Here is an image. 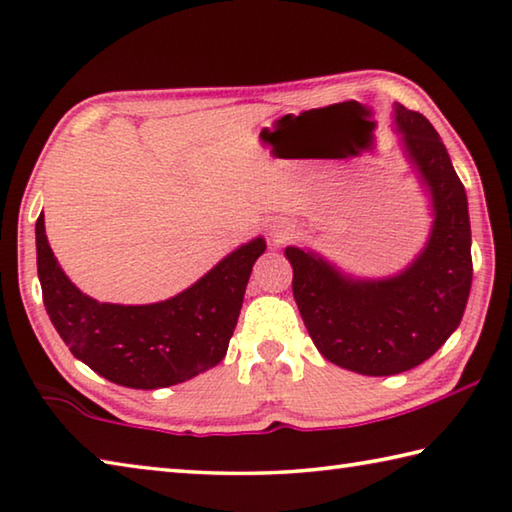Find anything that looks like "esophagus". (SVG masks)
Returning <instances> with one entry per match:
<instances>
[{"label": "esophagus", "instance_id": "esophagus-1", "mask_svg": "<svg viewBox=\"0 0 512 512\" xmlns=\"http://www.w3.org/2000/svg\"><path fill=\"white\" fill-rule=\"evenodd\" d=\"M268 232H271L273 241H277V244H284V241H288V239L293 237L295 226L291 224V221H286V219H273L271 226H268Z\"/></svg>", "mask_w": 512, "mask_h": 512}]
</instances>
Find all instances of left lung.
I'll return each mask as SVG.
<instances>
[{
    "mask_svg": "<svg viewBox=\"0 0 512 512\" xmlns=\"http://www.w3.org/2000/svg\"><path fill=\"white\" fill-rule=\"evenodd\" d=\"M405 159L430 197L432 228L401 273L365 280L327 257L288 246L293 297L313 345L333 365L365 376L414 369L457 331L472 284L468 197L430 120L394 105Z\"/></svg>",
    "mask_w": 512,
    "mask_h": 512,
    "instance_id": "1",
    "label": "left lung"
}]
</instances>
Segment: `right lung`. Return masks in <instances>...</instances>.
<instances>
[{
  "instance_id": "obj_1",
  "label": "right lung",
  "mask_w": 512,
  "mask_h": 512,
  "mask_svg": "<svg viewBox=\"0 0 512 512\" xmlns=\"http://www.w3.org/2000/svg\"><path fill=\"white\" fill-rule=\"evenodd\" d=\"M35 244L46 313L64 345L102 378L132 389L179 385L224 360L250 271L266 250L264 237L250 239L170 300L109 304L64 275L44 215L37 217Z\"/></svg>"
}]
</instances>
